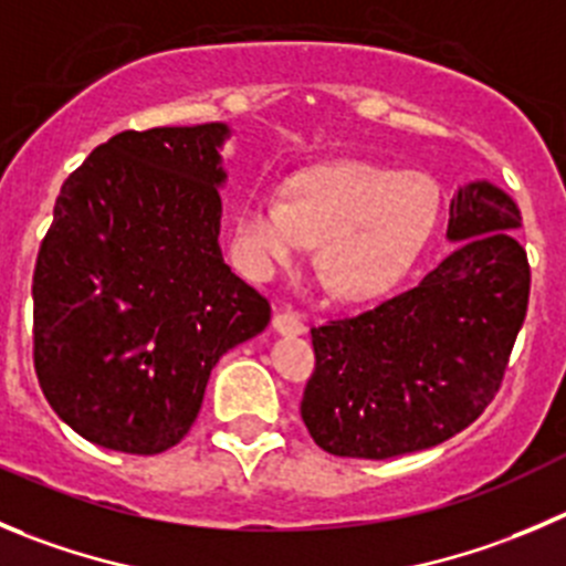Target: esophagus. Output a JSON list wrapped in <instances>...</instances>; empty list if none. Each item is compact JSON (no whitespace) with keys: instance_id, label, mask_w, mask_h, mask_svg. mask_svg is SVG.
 I'll list each match as a JSON object with an SVG mask.
<instances>
[{"instance_id":"esophagus-1","label":"esophagus","mask_w":566,"mask_h":566,"mask_svg":"<svg viewBox=\"0 0 566 566\" xmlns=\"http://www.w3.org/2000/svg\"><path fill=\"white\" fill-rule=\"evenodd\" d=\"M272 327L283 336H300V333H305V319L297 311H274Z\"/></svg>"}]
</instances>
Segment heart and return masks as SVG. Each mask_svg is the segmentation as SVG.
I'll use <instances>...</instances> for the list:
<instances>
[{
	"label": "heart",
	"mask_w": 566,
	"mask_h": 566,
	"mask_svg": "<svg viewBox=\"0 0 566 566\" xmlns=\"http://www.w3.org/2000/svg\"><path fill=\"white\" fill-rule=\"evenodd\" d=\"M441 213L439 186L419 171L364 160L311 166L286 199L255 188L235 213V252L255 277L294 266L316 241V269L342 300L395 286L428 244Z\"/></svg>",
	"instance_id": "1"
}]
</instances>
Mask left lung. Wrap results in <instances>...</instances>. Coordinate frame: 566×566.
I'll list each match as a JSON object with an SVG mask.
<instances>
[{
	"label": "left lung",
	"mask_w": 566,
	"mask_h": 566,
	"mask_svg": "<svg viewBox=\"0 0 566 566\" xmlns=\"http://www.w3.org/2000/svg\"><path fill=\"white\" fill-rule=\"evenodd\" d=\"M514 199L489 180L450 202L453 250L422 283L311 331L316 369L300 413L322 450L395 459L448 441L497 395L528 311Z\"/></svg>",
	"instance_id": "1"
}]
</instances>
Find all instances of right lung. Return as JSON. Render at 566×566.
<instances>
[{"label":"right lung","mask_w":566,"mask_h":566,"mask_svg":"<svg viewBox=\"0 0 566 566\" xmlns=\"http://www.w3.org/2000/svg\"><path fill=\"white\" fill-rule=\"evenodd\" d=\"M228 138L222 122L125 130L57 193L32 274L35 375L99 448H175L217 360L269 325L219 247Z\"/></svg>","instance_id":"1"}]
</instances>
